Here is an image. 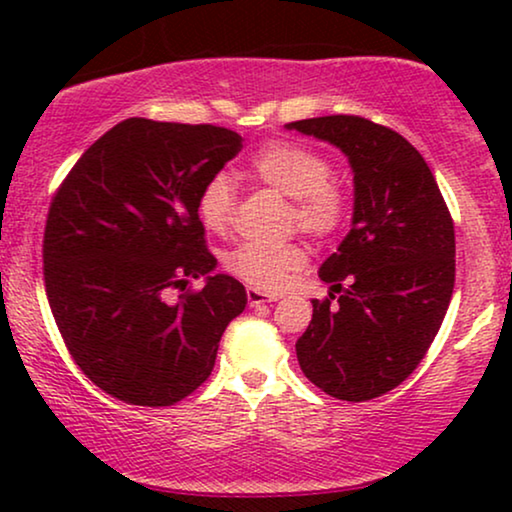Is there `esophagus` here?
Here are the masks:
<instances>
[{
	"label": "esophagus",
	"instance_id": "esophagus-1",
	"mask_svg": "<svg viewBox=\"0 0 512 512\" xmlns=\"http://www.w3.org/2000/svg\"><path fill=\"white\" fill-rule=\"evenodd\" d=\"M247 300L251 307H258V305H265V303H272V300H277V296H268V293H263L261 289H247Z\"/></svg>",
	"mask_w": 512,
	"mask_h": 512
}]
</instances>
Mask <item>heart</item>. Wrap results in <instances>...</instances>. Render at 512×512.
I'll return each instance as SVG.
<instances>
[{
  "label": "heart",
  "instance_id": "obj_1",
  "mask_svg": "<svg viewBox=\"0 0 512 512\" xmlns=\"http://www.w3.org/2000/svg\"><path fill=\"white\" fill-rule=\"evenodd\" d=\"M251 177L291 198V226L314 240H331L347 226L352 202L335 181L328 158L310 146L272 139L251 153ZM235 188L226 172H216L202 184L195 212L202 226L223 233L233 219ZM305 249L296 242L261 244L242 242L226 256V270L256 289H279L291 272L305 265Z\"/></svg>",
  "mask_w": 512,
  "mask_h": 512
}]
</instances>
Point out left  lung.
<instances>
[{"label": "left lung", "instance_id": "8db88e82", "mask_svg": "<svg viewBox=\"0 0 512 512\" xmlns=\"http://www.w3.org/2000/svg\"><path fill=\"white\" fill-rule=\"evenodd\" d=\"M286 128L326 139L354 170V221L321 265L331 284L296 342L312 384L363 403L396 389L429 352L454 291V221L415 146L363 116H319Z\"/></svg>", "mask_w": 512, "mask_h": 512}]
</instances>
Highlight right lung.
Returning a JSON list of instances; mask_svg holds the SVG:
<instances>
[{"label": "right lung", "mask_w": 512, "mask_h": 512, "mask_svg": "<svg viewBox=\"0 0 512 512\" xmlns=\"http://www.w3.org/2000/svg\"><path fill=\"white\" fill-rule=\"evenodd\" d=\"M240 149L237 132L212 123L128 118L53 193L41 249L48 305L69 356L104 394L165 408L212 375L247 291L228 275L188 286L216 265L195 200Z\"/></svg>", "instance_id": "1"}]
</instances>
